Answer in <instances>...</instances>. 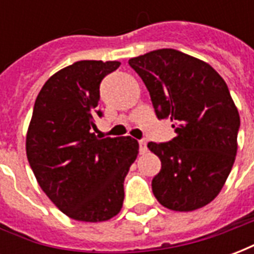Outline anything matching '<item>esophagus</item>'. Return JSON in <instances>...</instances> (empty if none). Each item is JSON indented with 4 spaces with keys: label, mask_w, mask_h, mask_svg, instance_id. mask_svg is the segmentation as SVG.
I'll return each mask as SVG.
<instances>
[{
    "label": "esophagus",
    "mask_w": 254,
    "mask_h": 254,
    "mask_svg": "<svg viewBox=\"0 0 254 254\" xmlns=\"http://www.w3.org/2000/svg\"><path fill=\"white\" fill-rule=\"evenodd\" d=\"M138 144H140V154L144 155L147 151H148V148H147V143H145L144 140H140Z\"/></svg>",
    "instance_id": "34e87169"
}]
</instances>
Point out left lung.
Segmentation results:
<instances>
[{
    "label": "left lung",
    "instance_id": "1",
    "mask_svg": "<svg viewBox=\"0 0 254 254\" xmlns=\"http://www.w3.org/2000/svg\"><path fill=\"white\" fill-rule=\"evenodd\" d=\"M155 113L176 137L148 143L162 162L152 191L163 207L189 212L218 196L234 165L240 114L227 84L209 64L174 49L130 58Z\"/></svg>",
    "mask_w": 254,
    "mask_h": 254
}]
</instances>
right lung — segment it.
Segmentation results:
<instances>
[{
  "label": "right lung",
  "mask_w": 254,
  "mask_h": 254,
  "mask_svg": "<svg viewBox=\"0 0 254 254\" xmlns=\"http://www.w3.org/2000/svg\"><path fill=\"white\" fill-rule=\"evenodd\" d=\"M118 61H77L47 80L35 100L25 151L39 187L80 222H105L121 211L124 181L136 160L130 136L99 138L92 130L99 85Z\"/></svg>",
  "instance_id": "obj_1"
}]
</instances>
